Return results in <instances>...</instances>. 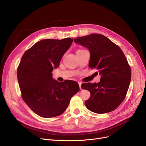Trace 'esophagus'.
Masks as SVG:
<instances>
[{
    "label": "esophagus",
    "mask_w": 146,
    "mask_h": 146,
    "mask_svg": "<svg viewBox=\"0 0 146 146\" xmlns=\"http://www.w3.org/2000/svg\"><path fill=\"white\" fill-rule=\"evenodd\" d=\"M78 84H79V88H80V90H82V83L81 82H78Z\"/></svg>",
    "instance_id": "esophagus-1"
}]
</instances>
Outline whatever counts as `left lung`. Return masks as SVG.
<instances>
[{
  "instance_id": "left-lung-1",
  "label": "left lung",
  "mask_w": 146,
  "mask_h": 146,
  "mask_svg": "<svg viewBox=\"0 0 146 146\" xmlns=\"http://www.w3.org/2000/svg\"><path fill=\"white\" fill-rule=\"evenodd\" d=\"M74 41L90 50L89 67L97 70L101 76L98 83L81 85L91 93L85 103L86 108L98 114L115 110L125 99L131 79V68L123 51L100 34L79 37Z\"/></svg>"
}]
</instances>
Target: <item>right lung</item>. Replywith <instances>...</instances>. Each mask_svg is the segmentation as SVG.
I'll return each instance as SVG.
<instances>
[{
    "instance_id": "1",
    "label": "right lung",
    "mask_w": 146,
    "mask_h": 146,
    "mask_svg": "<svg viewBox=\"0 0 146 146\" xmlns=\"http://www.w3.org/2000/svg\"><path fill=\"white\" fill-rule=\"evenodd\" d=\"M73 41L68 37L38 42L24 52L18 67L22 98L31 110L42 117L61 115L79 91L76 82H59L52 77L53 69L59 66Z\"/></svg>"
}]
</instances>
